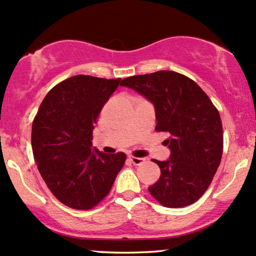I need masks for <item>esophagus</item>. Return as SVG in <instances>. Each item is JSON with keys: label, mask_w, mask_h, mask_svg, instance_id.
<instances>
[{"label": "esophagus", "mask_w": 256, "mask_h": 256, "mask_svg": "<svg viewBox=\"0 0 256 256\" xmlns=\"http://www.w3.org/2000/svg\"><path fill=\"white\" fill-rule=\"evenodd\" d=\"M128 159H130V162H132L134 165H141L144 162V159L143 158H137V156H128Z\"/></svg>", "instance_id": "obj_1"}]
</instances>
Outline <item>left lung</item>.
I'll use <instances>...</instances> for the list:
<instances>
[{
  "label": "left lung",
  "instance_id": "left-lung-1",
  "mask_svg": "<svg viewBox=\"0 0 256 256\" xmlns=\"http://www.w3.org/2000/svg\"><path fill=\"white\" fill-rule=\"evenodd\" d=\"M156 108V131L168 132L170 159L154 160L158 182L148 188L162 206L182 208L206 193L224 150L222 122L216 106L192 78L171 70L134 75L122 80Z\"/></svg>",
  "mask_w": 256,
  "mask_h": 256
}]
</instances>
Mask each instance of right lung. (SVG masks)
I'll return each mask as SVG.
<instances>
[{"label": "right lung", "instance_id": "obj_1", "mask_svg": "<svg viewBox=\"0 0 256 256\" xmlns=\"http://www.w3.org/2000/svg\"><path fill=\"white\" fill-rule=\"evenodd\" d=\"M122 78L75 75L53 87L32 122L34 158L64 206L90 210L108 196L126 154L92 150V130Z\"/></svg>", "mask_w": 256, "mask_h": 256}]
</instances>
